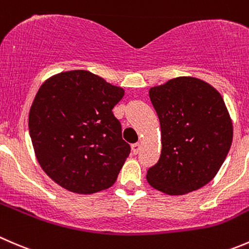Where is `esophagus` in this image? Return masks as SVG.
Segmentation results:
<instances>
[{
  "instance_id": "esophagus-1",
  "label": "esophagus",
  "mask_w": 249,
  "mask_h": 249,
  "mask_svg": "<svg viewBox=\"0 0 249 249\" xmlns=\"http://www.w3.org/2000/svg\"><path fill=\"white\" fill-rule=\"evenodd\" d=\"M140 151V144L139 142H135V144L132 145V152L134 155H138Z\"/></svg>"
}]
</instances>
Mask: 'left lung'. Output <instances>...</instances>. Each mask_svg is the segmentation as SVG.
Masks as SVG:
<instances>
[{
	"instance_id": "1",
	"label": "left lung",
	"mask_w": 249,
	"mask_h": 249,
	"mask_svg": "<svg viewBox=\"0 0 249 249\" xmlns=\"http://www.w3.org/2000/svg\"><path fill=\"white\" fill-rule=\"evenodd\" d=\"M161 124L162 151L147 169L152 188L184 195L208 184L232 142V122L215 88L195 77H177L150 88Z\"/></svg>"
}]
</instances>
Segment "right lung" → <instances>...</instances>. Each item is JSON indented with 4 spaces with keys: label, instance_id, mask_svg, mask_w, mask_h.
<instances>
[{
    "label": "right lung",
    "instance_id": "obj_1",
    "mask_svg": "<svg viewBox=\"0 0 249 249\" xmlns=\"http://www.w3.org/2000/svg\"><path fill=\"white\" fill-rule=\"evenodd\" d=\"M124 90L85 70L47 80L29 114L36 157L47 176L76 194L110 188L130 152L112 114Z\"/></svg>",
    "mask_w": 249,
    "mask_h": 249
}]
</instances>
